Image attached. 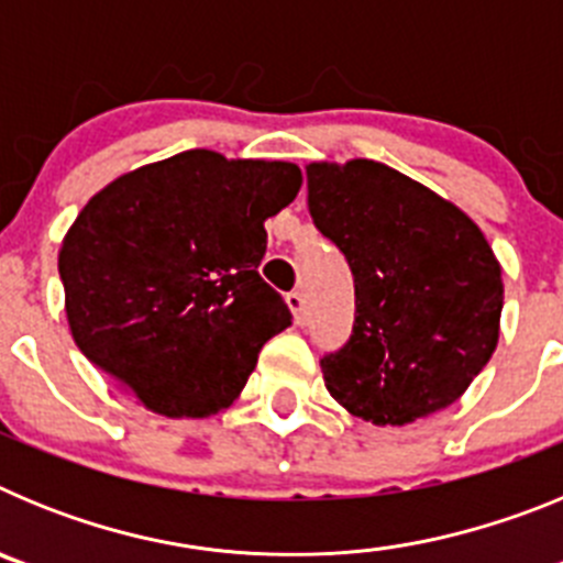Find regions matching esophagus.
<instances>
[{
	"mask_svg": "<svg viewBox=\"0 0 563 563\" xmlns=\"http://www.w3.org/2000/svg\"><path fill=\"white\" fill-rule=\"evenodd\" d=\"M287 307H290L292 318H296V324L305 327L307 324V301H305V296H301V292H290V296H287Z\"/></svg>",
	"mask_w": 563,
	"mask_h": 563,
	"instance_id": "1",
	"label": "esophagus"
}]
</instances>
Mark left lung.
Segmentation results:
<instances>
[{"instance_id": "1", "label": "left lung", "mask_w": 563, "mask_h": 563, "mask_svg": "<svg viewBox=\"0 0 563 563\" xmlns=\"http://www.w3.org/2000/svg\"><path fill=\"white\" fill-rule=\"evenodd\" d=\"M307 206L355 276L350 341L321 357L330 395L375 426L460 400L494 355L505 301L479 225L375 161L310 163Z\"/></svg>"}]
</instances>
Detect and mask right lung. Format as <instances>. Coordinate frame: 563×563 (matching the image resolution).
<instances>
[{
    "mask_svg": "<svg viewBox=\"0 0 563 563\" xmlns=\"http://www.w3.org/2000/svg\"><path fill=\"white\" fill-rule=\"evenodd\" d=\"M301 168L191 148L92 197L58 251L69 332L126 395L166 417H211L245 389L292 321L258 265L265 220Z\"/></svg>",
    "mask_w": 563,
    "mask_h": 563,
    "instance_id": "obj_1",
    "label": "right lung"
}]
</instances>
